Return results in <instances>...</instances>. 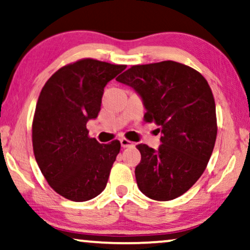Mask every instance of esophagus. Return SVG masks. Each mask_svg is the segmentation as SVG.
Returning a JSON list of instances; mask_svg holds the SVG:
<instances>
[{"mask_svg": "<svg viewBox=\"0 0 250 250\" xmlns=\"http://www.w3.org/2000/svg\"><path fill=\"white\" fill-rule=\"evenodd\" d=\"M120 143H121V146L123 148H125V147H132V146H134V143L128 141V139H125V138L120 139Z\"/></svg>", "mask_w": 250, "mask_h": 250, "instance_id": "1", "label": "esophagus"}]
</instances>
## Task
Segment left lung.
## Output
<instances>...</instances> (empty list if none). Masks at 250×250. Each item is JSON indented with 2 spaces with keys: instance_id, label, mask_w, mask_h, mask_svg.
<instances>
[{
  "instance_id": "obj_1",
  "label": "left lung",
  "mask_w": 250,
  "mask_h": 250,
  "mask_svg": "<svg viewBox=\"0 0 250 250\" xmlns=\"http://www.w3.org/2000/svg\"><path fill=\"white\" fill-rule=\"evenodd\" d=\"M141 96L144 120L161 131V145L136 146L142 159L135 169L146 197L169 201L188 191L204 174L217 136L215 99L207 80L181 62L135 65L116 78Z\"/></svg>"
}]
</instances>
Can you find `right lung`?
Here are the masks:
<instances>
[{
    "instance_id": "right-lung-1",
    "label": "right lung",
    "mask_w": 250,
    "mask_h": 250,
    "mask_svg": "<svg viewBox=\"0 0 250 250\" xmlns=\"http://www.w3.org/2000/svg\"><path fill=\"white\" fill-rule=\"evenodd\" d=\"M127 66L91 58L59 68L42 88L32 125L33 151L48 184L75 202L104 191L121 144H99L86 122L97 118L107 83Z\"/></svg>"
}]
</instances>
